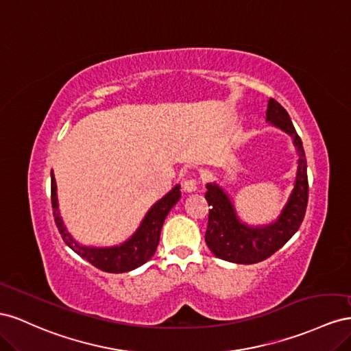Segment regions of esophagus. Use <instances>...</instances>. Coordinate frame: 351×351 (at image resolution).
I'll list each match as a JSON object with an SVG mask.
<instances>
[{
  "instance_id": "obj_1",
  "label": "esophagus",
  "mask_w": 351,
  "mask_h": 351,
  "mask_svg": "<svg viewBox=\"0 0 351 351\" xmlns=\"http://www.w3.org/2000/svg\"><path fill=\"white\" fill-rule=\"evenodd\" d=\"M182 186H184V191L188 193V194L195 193L197 191V181H195V179H188V181L184 182Z\"/></svg>"
}]
</instances>
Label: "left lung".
<instances>
[{
  "mask_svg": "<svg viewBox=\"0 0 351 351\" xmlns=\"http://www.w3.org/2000/svg\"><path fill=\"white\" fill-rule=\"evenodd\" d=\"M266 120L269 125L293 138L298 154L294 188L275 222L252 226L241 222L234 202L222 186L216 182L206 185V199L210 206L206 244L216 257L231 263L253 265L276 253L298 231L306 213L308 184L302 139L297 135L287 110L274 98L267 103Z\"/></svg>",
  "mask_w": 351,
  "mask_h": 351,
  "instance_id": "1",
  "label": "left lung"
}]
</instances>
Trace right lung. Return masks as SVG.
Masks as SVG:
<instances>
[{
    "instance_id": "add662e5",
    "label": "right lung",
    "mask_w": 351,
    "mask_h": 351,
    "mask_svg": "<svg viewBox=\"0 0 351 351\" xmlns=\"http://www.w3.org/2000/svg\"><path fill=\"white\" fill-rule=\"evenodd\" d=\"M181 198V185H175L170 191L152 206L143 222L139 223L136 231L129 237L125 243L113 247H89L79 244L70 235L67 228L60 216L58 199H57V184L54 173L51 172V203L54 208V220L62 235L63 241L73 250V252L88 260L93 266L104 270L108 274H123L143 266L156 253L160 241V232L165 223L167 213Z\"/></svg>"
}]
</instances>
